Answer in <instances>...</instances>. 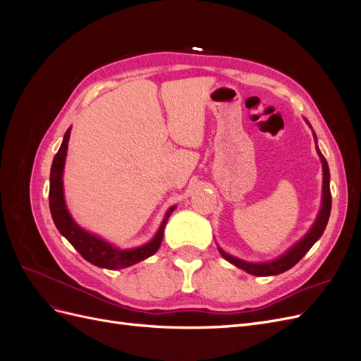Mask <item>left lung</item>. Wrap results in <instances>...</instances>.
<instances>
[{
	"label": "left lung",
	"instance_id": "obj_1",
	"mask_svg": "<svg viewBox=\"0 0 361 361\" xmlns=\"http://www.w3.org/2000/svg\"><path fill=\"white\" fill-rule=\"evenodd\" d=\"M309 123V122H307ZM314 135V134H313ZM316 138V135H314ZM316 150H318V155L322 161V170H324V187H322V207L319 211L318 218L313 224V227L310 228V232L305 235L298 244H295L286 255H283L281 257L272 260V262H265V264H248V262H244L241 259H236L231 255L224 253L221 248L220 253L221 256L233 264L235 267L241 268L244 271H247L248 274L253 276H259V277H265V276H277L285 272L288 269H290L293 265H297L298 262L304 257V255L312 248V245L318 241V239L322 236L326 223H329L330 218V212H331V192H330V170H329V164H326L324 155L321 154V150L316 146Z\"/></svg>",
	"mask_w": 361,
	"mask_h": 361
}]
</instances>
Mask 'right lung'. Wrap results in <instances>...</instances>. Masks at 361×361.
<instances>
[{
    "label": "right lung",
    "mask_w": 361,
    "mask_h": 361,
    "mask_svg": "<svg viewBox=\"0 0 361 361\" xmlns=\"http://www.w3.org/2000/svg\"><path fill=\"white\" fill-rule=\"evenodd\" d=\"M71 137V128L64 134L63 143L57 152V155L54 157L52 167H51V176H49V209L52 220L56 223L59 232L68 239V241L75 247V250L85 259L89 260L90 264L108 268V269H120L126 268L137 264L140 260H145L149 256L155 255L164 236V227L169 220L170 214L174 211V207H170L166 218L159 227L158 233L152 241L143 247L133 248V250H118L108 244L102 239L96 238L94 235H90L89 232L82 231V228L76 224L71 214L68 212L66 203H64V195H63V169H64V161H66L68 155V143Z\"/></svg>",
    "instance_id": "1"
}]
</instances>
